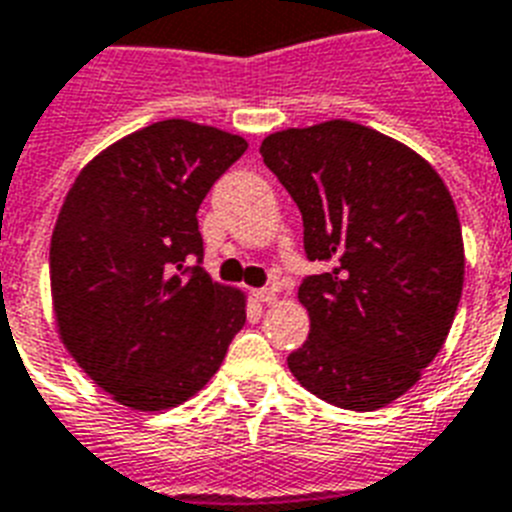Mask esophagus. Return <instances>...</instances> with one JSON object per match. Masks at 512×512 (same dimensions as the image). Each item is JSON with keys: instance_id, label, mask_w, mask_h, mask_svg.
Instances as JSON below:
<instances>
[{"instance_id": "esophagus-1", "label": "esophagus", "mask_w": 512, "mask_h": 512, "mask_svg": "<svg viewBox=\"0 0 512 512\" xmlns=\"http://www.w3.org/2000/svg\"><path fill=\"white\" fill-rule=\"evenodd\" d=\"M255 299L257 302H263V305H276L278 294H276V289H257Z\"/></svg>"}]
</instances>
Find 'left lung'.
Returning a JSON list of instances; mask_svg holds the SVG:
<instances>
[{"label":"left lung","instance_id":"obj_1","mask_svg":"<svg viewBox=\"0 0 512 512\" xmlns=\"http://www.w3.org/2000/svg\"><path fill=\"white\" fill-rule=\"evenodd\" d=\"M297 202L310 334L289 355L307 392L344 410H378L413 389L450 334L465 276L450 189L418 152L352 120L284 128L260 144Z\"/></svg>","mask_w":512,"mask_h":512}]
</instances>
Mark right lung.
I'll list each match as a JSON object with an SVG mask.
<instances>
[{"label":"right lung","instance_id":"add662e5","mask_svg":"<svg viewBox=\"0 0 512 512\" xmlns=\"http://www.w3.org/2000/svg\"><path fill=\"white\" fill-rule=\"evenodd\" d=\"M247 141L170 118L89 160L49 244L57 334L120 405L160 413L215 376L247 321V294L218 284L202 257L197 210Z\"/></svg>","mask_w":512,"mask_h":512}]
</instances>
